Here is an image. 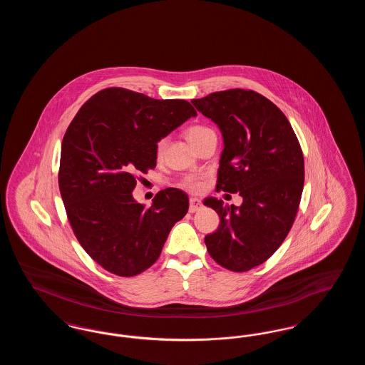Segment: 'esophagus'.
Segmentation results:
<instances>
[{
    "mask_svg": "<svg viewBox=\"0 0 365 365\" xmlns=\"http://www.w3.org/2000/svg\"><path fill=\"white\" fill-rule=\"evenodd\" d=\"M202 208V202H201V200H198V198H190V207H189V210H190L191 213H194V212H197V210H200V209Z\"/></svg>",
    "mask_w": 365,
    "mask_h": 365,
    "instance_id": "1",
    "label": "esophagus"
}]
</instances>
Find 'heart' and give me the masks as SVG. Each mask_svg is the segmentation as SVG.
<instances>
[{"instance_id": "obj_1", "label": "heart", "mask_w": 365, "mask_h": 365, "mask_svg": "<svg viewBox=\"0 0 365 365\" xmlns=\"http://www.w3.org/2000/svg\"><path fill=\"white\" fill-rule=\"evenodd\" d=\"M209 133H213L209 127L207 125H201V124H195V125H191L187 130H186V138L190 140L191 145L197 143L200 139L202 137H205ZM165 138L158 139L156 143V156L160 157L164 152V148H165ZM180 187L183 189H187L190 191H200L202 190L204 187V179L201 176H195V175H189L186 178H183L179 183Z\"/></svg>"}]
</instances>
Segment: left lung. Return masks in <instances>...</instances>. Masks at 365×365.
Segmentation results:
<instances>
[{"mask_svg":"<svg viewBox=\"0 0 365 365\" xmlns=\"http://www.w3.org/2000/svg\"><path fill=\"white\" fill-rule=\"evenodd\" d=\"M223 134L216 191L240 192L241 207L205 198L220 225L205 237L209 255L232 272L268 260L294 223L304 189V155L277 105L253 90L230 88L191 100Z\"/></svg>","mask_w":365,"mask_h":365,"instance_id":"1","label":"left lung"}]
</instances>
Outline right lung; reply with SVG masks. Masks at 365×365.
<instances>
[{
    "instance_id": "right-lung-1",
    "label": "right lung",
    "mask_w": 365,
    "mask_h": 365,
    "mask_svg": "<svg viewBox=\"0 0 365 365\" xmlns=\"http://www.w3.org/2000/svg\"><path fill=\"white\" fill-rule=\"evenodd\" d=\"M191 116L185 100H155L123 87L88 98L61 143L58 187L76 240L110 274L139 275L156 262L189 209L179 189L158 191L152 207L133 198L138 174L156 167V143Z\"/></svg>"
}]
</instances>
